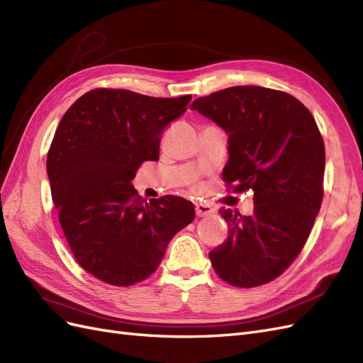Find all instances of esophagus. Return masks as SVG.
Wrapping results in <instances>:
<instances>
[{"label":"esophagus","instance_id":"esophagus-1","mask_svg":"<svg viewBox=\"0 0 363 363\" xmlns=\"http://www.w3.org/2000/svg\"><path fill=\"white\" fill-rule=\"evenodd\" d=\"M195 212H196V215H199V216H207V215L213 213L215 208L212 206H208V204L199 203V204H195Z\"/></svg>","mask_w":363,"mask_h":363}]
</instances>
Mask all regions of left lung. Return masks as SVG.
Segmentation results:
<instances>
[{
	"mask_svg": "<svg viewBox=\"0 0 363 363\" xmlns=\"http://www.w3.org/2000/svg\"><path fill=\"white\" fill-rule=\"evenodd\" d=\"M191 111L228 135L224 182L255 192L251 216L219 211L228 236L208 252L212 267L233 286H260L288 269L309 238L324 194V140L303 103L268 87H227L196 98Z\"/></svg>",
	"mask_w": 363,
	"mask_h": 363,
	"instance_id": "1",
	"label": "left lung"
}]
</instances>
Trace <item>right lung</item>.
<instances>
[{"mask_svg": "<svg viewBox=\"0 0 363 363\" xmlns=\"http://www.w3.org/2000/svg\"><path fill=\"white\" fill-rule=\"evenodd\" d=\"M191 98L101 87L63 115L47 156L51 196L72 255L96 279L113 286L145 280L175 233L194 221L191 201H147L131 184L142 162L159 160L162 131Z\"/></svg>", "mask_w": 363, "mask_h": 363, "instance_id": "add662e5", "label": "right lung"}]
</instances>
